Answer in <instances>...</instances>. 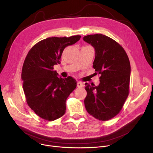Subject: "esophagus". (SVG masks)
Returning a JSON list of instances; mask_svg holds the SVG:
<instances>
[{
  "label": "esophagus",
  "mask_w": 153,
  "mask_h": 153,
  "mask_svg": "<svg viewBox=\"0 0 153 153\" xmlns=\"http://www.w3.org/2000/svg\"><path fill=\"white\" fill-rule=\"evenodd\" d=\"M77 87H79V88H83V87L84 86L83 83L81 82H78L77 84Z\"/></svg>",
  "instance_id": "1"
}]
</instances>
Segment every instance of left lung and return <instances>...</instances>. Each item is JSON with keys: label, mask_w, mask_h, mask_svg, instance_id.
<instances>
[{"label": "left lung", "mask_w": 153, "mask_h": 153, "mask_svg": "<svg viewBox=\"0 0 153 153\" xmlns=\"http://www.w3.org/2000/svg\"><path fill=\"white\" fill-rule=\"evenodd\" d=\"M95 49L93 68L100 75V83H85V108L90 115L102 121L119 113L128 96L131 67L123 48L113 39L101 34L83 37Z\"/></svg>", "instance_id": "obj_1"}]
</instances>
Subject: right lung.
Returning <instances> with one entry per match:
<instances>
[{
  "label": "right lung",
  "instance_id": "right-lung-1",
  "mask_svg": "<svg viewBox=\"0 0 153 153\" xmlns=\"http://www.w3.org/2000/svg\"><path fill=\"white\" fill-rule=\"evenodd\" d=\"M80 37H48L37 42L27 55L21 75L23 89L28 106L42 119L53 121L65 113V102L77 82L71 76L58 77L54 65L60 63L65 47L74 44Z\"/></svg>",
  "mask_w": 153,
  "mask_h": 153
}]
</instances>
